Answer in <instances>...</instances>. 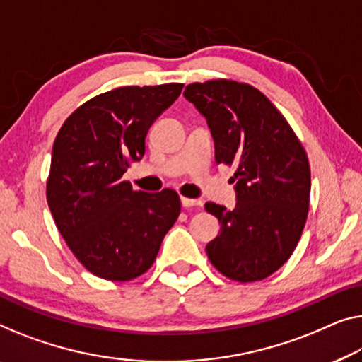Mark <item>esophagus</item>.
Wrapping results in <instances>:
<instances>
[{"mask_svg":"<svg viewBox=\"0 0 362 362\" xmlns=\"http://www.w3.org/2000/svg\"><path fill=\"white\" fill-rule=\"evenodd\" d=\"M180 202H182V206H183V208L198 206V204H199L198 199H192V198H185V197H182V198H180Z\"/></svg>","mask_w":362,"mask_h":362,"instance_id":"esophagus-1","label":"esophagus"}]
</instances>
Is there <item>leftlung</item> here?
<instances>
[{"label":"left lung","instance_id":"1","mask_svg":"<svg viewBox=\"0 0 362 362\" xmlns=\"http://www.w3.org/2000/svg\"><path fill=\"white\" fill-rule=\"evenodd\" d=\"M183 95L206 117L216 164L235 167L233 211L204 204L221 223L206 245L209 262L233 281L265 279L289 260L304 230L310 202L305 149L283 113L250 84L211 79L188 84Z\"/></svg>","mask_w":362,"mask_h":362}]
</instances>
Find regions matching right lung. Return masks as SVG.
Segmentation results:
<instances>
[{
	"instance_id": "add662e5",
	"label": "right lung",
	"mask_w": 362,
	"mask_h": 362,
	"mask_svg": "<svg viewBox=\"0 0 362 362\" xmlns=\"http://www.w3.org/2000/svg\"><path fill=\"white\" fill-rule=\"evenodd\" d=\"M182 88L112 89L79 105L57 134L48 206L69 250L102 279L129 281L146 273L179 218L177 192H136L122 177L143 158L148 129Z\"/></svg>"
}]
</instances>
